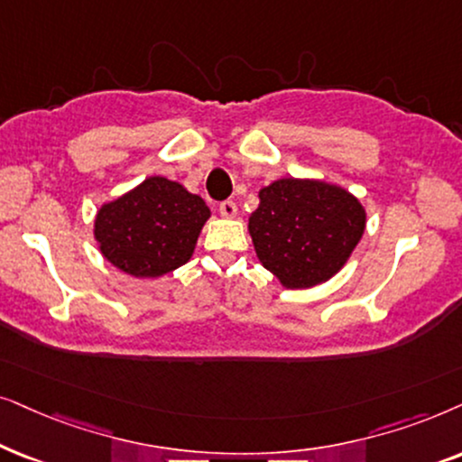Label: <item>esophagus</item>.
Listing matches in <instances>:
<instances>
[{
  "mask_svg": "<svg viewBox=\"0 0 462 462\" xmlns=\"http://www.w3.org/2000/svg\"><path fill=\"white\" fill-rule=\"evenodd\" d=\"M219 213H221V217H236V213H238V208H236V202L235 200H224V202H219Z\"/></svg>",
  "mask_w": 462,
  "mask_h": 462,
  "instance_id": "1",
  "label": "esophagus"
}]
</instances>
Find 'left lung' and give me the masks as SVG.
Here are the masks:
<instances>
[{"label":"left lung","mask_w":462,"mask_h":462,"mask_svg":"<svg viewBox=\"0 0 462 462\" xmlns=\"http://www.w3.org/2000/svg\"><path fill=\"white\" fill-rule=\"evenodd\" d=\"M365 230L353 194L317 180H276L260 189L249 235L262 266L282 287L309 289L340 273Z\"/></svg>","instance_id":"left-lung-1"}]
</instances>
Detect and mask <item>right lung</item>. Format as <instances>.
Instances as JSON below:
<instances>
[{"mask_svg": "<svg viewBox=\"0 0 462 462\" xmlns=\"http://www.w3.org/2000/svg\"><path fill=\"white\" fill-rule=\"evenodd\" d=\"M208 217L205 200L181 183L160 175L147 177L98 208L95 238L103 257L122 273L156 279L192 257Z\"/></svg>", "mask_w": 462, "mask_h": 462, "instance_id": "obj_1", "label": "right lung"}]
</instances>
